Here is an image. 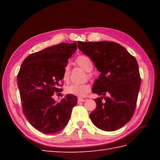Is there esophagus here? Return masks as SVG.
I'll return each instance as SVG.
<instances>
[{
    "instance_id": "1",
    "label": "esophagus",
    "mask_w": 160,
    "mask_h": 160,
    "mask_svg": "<svg viewBox=\"0 0 160 160\" xmlns=\"http://www.w3.org/2000/svg\"><path fill=\"white\" fill-rule=\"evenodd\" d=\"M85 99H82V98H78V102L80 103V102H84V101H85Z\"/></svg>"
}]
</instances>
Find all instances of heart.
I'll use <instances>...</instances> for the list:
<instances>
[{
	"label": "heart",
	"instance_id": "heart-1",
	"mask_svg": "<svg viewBox=\"0 0 160 160\" xmlns=\"http://www.w3.org/2000/svg\"><path fill=\"white\" fill-rule=\"evenodd\" d=\"M76 62L78 66L87 71V72H90L92 71L93 68V64L92 61H91L90 58L87 56L81 55L78 56ZM63 80L68 81L69 78V66L67 65L64 68L63 75H62ZM65 91L67 93L72 94L74 96L78 97H84L89 92L90 87L89 84H71L68 85L65 88Z\"/></svg>",
	"mask_w": 160,
	"mask_h": 160
}]
</instances>
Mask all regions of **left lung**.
I'll return each instance as SVG.
<instances>
[{
    "instance_id": "obj_1",
    "label": "left lung",
    "mask_w": 160,
    "mask_h": 160,
    "mask_svg": "<svg viewBox=\"0 0 160 160\" xmlns=\"http://www.w3.org/2000/svg\"><path fill=\"white\" fill-rule=\"evenodd\" d=\"M78 46L100 72L92 92L102 96L95 99L97 107L89 115L91 120L101 130L116 131L130 121L136 107L141 84L137 60L114 42L78 41Z\"/></svg>"
}]
</instances>
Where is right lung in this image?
I'll return each mask as SVG.
<instances>
[{"instance_id":"right-lung-1","label":"right lung","mask_w":160,"mask_h":160,"mask_svg":"<svg viewBox=\"0 0 160 160\" xmlns=\"http://www.w3.org/2000/svg\"><path fill=\"white\" fill-rule=\"evenodd\" d=\"M77 49V43H60L30 54L24 60L17 76L22 111L32 127L45 134H53L66 127L78 98L67 94L60 102L64 68Z\"/></svg>"}]
</instances>
